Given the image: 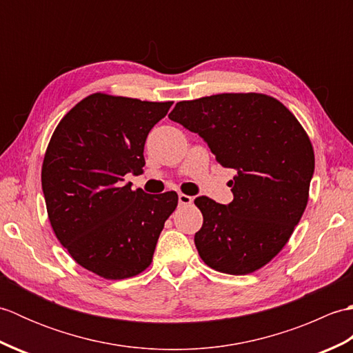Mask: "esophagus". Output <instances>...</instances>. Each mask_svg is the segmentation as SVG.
Wrapping results in <instances>:
<instances>
[{
  "mask_svg": "<svg viewBox=\"0 0 353 353\" xmlns=\"http://www.w3.org/2000/svg\"><path fill=\"white\" fill-rule=\"evenodd\" d=\"M179 203L183 205V206H188L192 203V197L191 196H186V194H179Z\"/></svg>",
  "mask_w": 353,
  "mask_h": 353,
  "instance_id": "obj_1",
  "label": "esophagus"
}]
</instances>
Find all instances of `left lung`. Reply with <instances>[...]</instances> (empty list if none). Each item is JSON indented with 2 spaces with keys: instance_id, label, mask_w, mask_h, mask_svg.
Returning <instances> with one entry per match:
<instances>
[{
  "instance_id": "8db88e82",
  "label": "left lung",
  "mask_w": 353,
  "mask_h": 353,
  "mask_svg": "<svg viewBox=\"0 0 353 353\" xmlns=\"http://www.w3.org/2000/svg\"><path fill=\"white\" fill-rule=\"evenodd\" d=\"M168 118L199 133L216 162L236 171L229 205L194 200L203 215L194 236L200 258L221 273L256 272L288 243L308 205L316 163L308 133L279 100L259 92L179 101Z\"/></svg>"
}]
</instances>
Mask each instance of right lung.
<instances>
[{"label":"right lung","mask_w":353,"mask_h":353,"mask_svg":"<svg viewBox=\"0 0 353 353\" xmlns=\"http://www.w3.org/2000/svg\"><path fill=\"white\" fill-rule=\"evenodd\" d=\"M172 101L95 92L52 132L42 162V191L54 235L79 265L109 281L150 267L177 192L147 194L124 183L142 171L148 132Z\"/></svg>","instance_id":"1"}]
</instances>
